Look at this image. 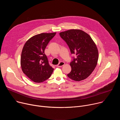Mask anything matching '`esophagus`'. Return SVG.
<instances>
[{
	"label": "esophagus",
	"mask_w": 120,
	"mask_h": 120,
	"mask_svg": "<svg viewBox=\"0 0 120 120\" xmlns=\"http://www.w3.org/2000/svg\"><path fill=\"white\" fill-rule=\"evenodd\" d=\"M65 64V63L64 62H60L57 65V67H61L62 66H63L64 64Z\"/></svg>",
	"instance_id": "34e87169"
}]
</instances>
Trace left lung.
Masks as SVG:
<instances>
[{"mask_svg":"<svg viewBox=\"0 0 120 120\" xmlns=\"http://www.w3.org/2000/svg\"><path fill=\"white\" fill-rule=\"evenodd\" d=\"M59 35L69 46L71 54L76 55L70 64L72 70L67 76L75 81L86 79L97 64L98 51L95 44L88 34L79 29L65 31Z\"/></svg>","mask_w":120,"mask_h":120,"instance_id":"1","label":"left lung"}]
</instances>
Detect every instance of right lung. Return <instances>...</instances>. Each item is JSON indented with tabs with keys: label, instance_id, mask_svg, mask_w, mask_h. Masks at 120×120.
Wrapping results in <instances>:
<instances>
[{
	"label": "right lung",
	"instance_id": "obj_1",
	"mask_svg": "<svg viewBox=\"0 0 120 120\" xmlns=\"http://www.w3.org/2000/svg\"><path fill=\"white\" fill-rule=\"evenodd\" d=\"M56 34L41 33L34 36L26 42L23 48L20 60L22 70L34 82L45 81L54 71L49 64L45 50Z\"/></svg>",
	"mask_w": 120,
	"mask_h": 120
}]
</instances>
